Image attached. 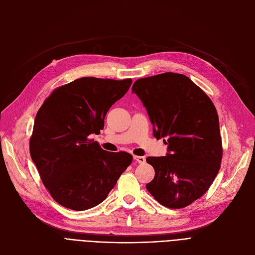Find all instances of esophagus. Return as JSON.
<instances>
[{
    "label": "esophagus",
    "mask_w": 255,
    "mask_h": 255,
    "mask_svg": "<svg viewBox=\"0 0 255 255\" xmlns=\"http://www.w3.org/2000/svg\"><path fill=\"white\" fill-rule=\"evenodd\" d=\"M133 158H134L135 161H137L139 164L145 163V158L142 156H133Z\"/></svg>",
    "instance_id": "obj_1"
}]
</instances>
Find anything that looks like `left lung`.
Masks as SVG:
<instances>
[{"label":"left lung","mask_w":255,"mask_h":255,"mask_svg":"<svg viewBox=\"0 0 255 255\" xmlns=\"http://www.w3.org/2000/svg\"><path fill=\"white\" fill-rule=\"evenodd\" d=\"M148 112L154 136L163 137L168 153L148 157L155 169L145 185L159 204L182 209L202 197L220 169L222 141L215 105L184 74L166 72L133 84Z\"/></svg>","instance_id":"obj_1"}]
</instances>
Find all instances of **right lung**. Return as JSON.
<instances>
[{"label":"right lung","instance_id":"1","mask_svg":"<svg viewBox=\"0 0 255 255\" xmlns=\"http://www.w3.org/2000/svg\"><path fill=\"white\" fill-rule=\"evenodd\" d=\"M131 83V78L82 77L53 90L39 109L30 154L61 206L85 211L99 205L131 164V154L106 152L90 138L103 129L107 112Z\"/></svg>","mask_w":255,"mask_h":255}]
</instances>
